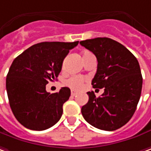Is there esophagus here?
Instances as JSON below:
<instances>
[{"instance_id":"1","label":"esophagus","mask_w":151,"mask_h":151,"mask_svg":"<svg viewBox=\"0 0 151 151\" xmlns=\"http://www.w3.org/2000/svg\"><path fill=\"white\" fill-rule=\"evenodd\" d=\"M76 95H77V92H76V91H74V90H72V91H71V95H72L73 97L75 96Z\"/></svg>"}]
</instances>
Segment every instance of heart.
<instances>
[{
    "instance_id": "b5f03b06",
    "label": "heart",
    "mask_w": 151,
    "mask_h": 151,
    "mask_svg": "<svg viewBox=\"0 0 151 151\" xmlns=\"http://www.w3.org/2000/svg\"><path fill=\"white\" fill-rule=\"evenodd\" d=\"M88 53H90V52H84L83 56L86 54H88ZM84 82H85V78L81 76H72L68 79H67L66 85L74 90H79L83 88Z\"/></svg>"
}]
</instances>
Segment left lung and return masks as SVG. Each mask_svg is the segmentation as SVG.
<instances>
[{
    "label": "left lung",
    "instance_id": "left-lung-1",
    "mask_svg": "<svg viewBox=\"0 0 151 151\" xmlns=\"http://www.w3.org/2000/svg\"><path fill=\"white\" fill-rule=\"evenodd\" d=\"M97 58L91 84L104 88L101 96L87 92L88 101L81 109L85 121L96 128L114 131L128 122L140 98L143 78L138 60L124 45L110 38L80 41Z\"/></svg>",
    "mask_w": 151,
    "mask_h": 151
}]
</instances>
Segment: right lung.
<instances>
[{
    "label": "right lung",
    "instance_id": "right-lung-1",
    "mask_svg": "<svg viewBox=\"0 0 151 151\" xmlns=\"http://www.w3.org/2000/svg\"><path fill=\"white\" fill-rule=\"evenodd\" d=\"M78 44V41L35 44L12 62L6 88L12 113L25 128L42 131L60 120L63 104L69 99L71 90L63 87L50 94L45 86L56 80L64 58Z\"/></svg>",
    "mask_w": 151,
    "mask_h": 151
}]
</instances>
